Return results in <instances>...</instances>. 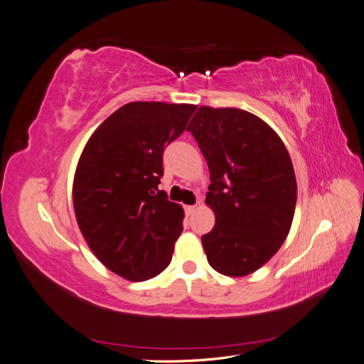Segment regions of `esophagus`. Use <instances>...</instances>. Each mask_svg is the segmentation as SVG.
I'll return each instance as SVG.
<instances>
[{
    "label": "esophagus",
    "mask_w": 364,
    "mask_h": 364,
    "mask_svg": "<svg viewBox=\"0 0 364 364\" xmlns=\"http://www.w3.org/2000/svg\"><path fill=\"white\" fill-rule=\"evenodd\" d=\"M196 210V205H187L185 207V213H187V215L190 216V215H193V211Z\"/></svg>",
    "instance_id": "34e87169"
}]
</instances>
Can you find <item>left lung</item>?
<instances>
[{
  "instance_id": "left-lung-1",
  "label": "left lung",
  "mask_w": 364,
  "mask_h": 364,
  "mask_svg": "<svg viewBox=\"0 0 364 364\" xmlns=\"http://www.w3.org/2000/svg\"><path fill=\"white\" fill-rule=\"evenodd\" d=\"M187 131L210 170L205 202L216 224L202 236L208 264L227 277H245L289 235L296 205L290 156L267 123L242 109L200 106Z\"/></svg>"
}]
</instances>
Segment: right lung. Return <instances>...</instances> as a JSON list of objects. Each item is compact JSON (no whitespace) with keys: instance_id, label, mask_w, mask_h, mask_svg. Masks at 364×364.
<instances>
[{"instance_id":"obj_1","label":"right lung","mask_w":364,"mask_h":364,"mask_svg":"<svg viewBox=\"0 0 364 364\" xmlns=\"http://www.w3.org/2000/svg\"><path fill=\"white\" fill-rule=\"evenodd\" d=\"M194 105L132 102L95 129L74 177V210L87 245L111 272L146 281L171 262L183 210L157 187L165 146L187 128Z\"/></svg>"}]
</instances>
